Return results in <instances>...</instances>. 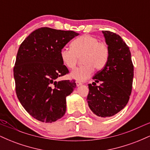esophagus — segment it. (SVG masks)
<instances>
[{"instance_id":"obj_1","label":"esophagus","mask_w":150,"mask_h":150,"mask_svg":"<svg viewBox=\"0 0 150 150\" xmlns=\"http://www.w3.org/2000/svg\"><path fill=\"white\" fill-rule=\"evenodd\" d=\"M82 85V83L81 82H79V81H76V85L77 86V87H78V86H80V85Z\"/></svg>"}]
</instances>
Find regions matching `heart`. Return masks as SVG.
Returning a JSON list of instances; mask_svg holds the SVG:
<instances>
[{
  "label": "heart",
  "instance_id": "1",
  "mask_svg": "<svg viewBox=\"0 0 150 150\" xmlns=\"http://www.w3.org/2000/svg\"><path fill=\"white\" fill-rule=\"evenodd\" d=\"M71 49L64 47L60 56L63 63L69 69H73L80 58L83 65L70 73V77L78 81H85L92 75L94 68L101 70L106 66L109 58V47L106 42H99L97 37L85 34L72 42Z\"/></svg>",
  "mask_w": 150,
  "mask_h": 150
}]
</instances>
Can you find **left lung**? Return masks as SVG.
<instances>
[{"label":"left lung","mask_w":150,"mask_h":150,"mask_svg":"<svg viewBox=\"0 0 150 150\" xmlns=\"http://www.w3.org/2000/svg\"><path fill=\"white\" fill-rule=\"evenodd\" d=\"M109 47L106 66L97 72L89 84L87 103L94 114L102 118L114 116L128 104L132 92L134 67L130 49L122 38L109 31H102ZM97 83H100L99 86Z\"/></svg>","instance_id":"left-lung-1"}]
</instances>
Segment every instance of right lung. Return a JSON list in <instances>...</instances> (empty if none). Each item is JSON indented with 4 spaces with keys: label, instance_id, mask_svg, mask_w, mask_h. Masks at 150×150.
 <instances>
[{
    "label": "right lung",
    "instance_id": "obj_1",
    "mask_svg": "<svg viewBox=\"0 0 150 150\" xmlns=\"http://www.w3.org/2000/svg\"><path fill=\"white\" fill-rule=\"evenodd\" d=\"M79 34L41 27L32 32L19 48L13 68L19 101L32 117L52 123L64 116L66 97L75 81L58 78L69 73L61 59V50Z\"/></svg>",
    "mask_w": 150,
    "mask_h": 150
}]
</instances>
